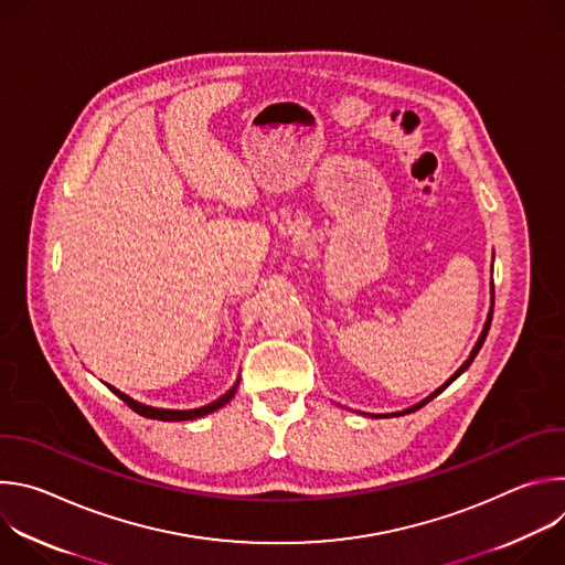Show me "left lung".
Wrapping results in <instances>:
<instances>
[{
	"label": "left lung",
	"instance_id": "1",
	"mask_svg": "<svg viewBox=\"0 0 565 565\" xmlns=\"http://www.w3.org/2000/svg\"><path fill=\"white\" fill-rule=\"evenodd\" d=\"M492 312H494V308H490V315H488V321H486V327H482V333H480V338H478V342H476V347H473V349H471V353H469V358H467V360H465V362H462V366H460V369H458V371H456V373H454V375H451V377H449V380H447V382H445V384H443V386H438V388H436V391H434V393H431V395H429V397H425V399H423V402H418V405H414V407H409V409H407V412H397V414H382V416H375V418H386V416H405V414H412V412H416V409H420V407H425V405H427V402H429V399H434V397H436V395H438V393H443V391H445V388H447V386H449V384H451V382H454V380H456V377H458V375H460V373H462V371H467V366H469V364H471V362H473V358H476V353H478V351H480V347H482V342H486V338H488V331H490V324H492Z\"/></svg>",
	"mask_w": 565,
	"mask_h": 565
}]
</instances>
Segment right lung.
Returning <instances> with one entry per match:
<instances>
[{
    "label": "right lung",
    "instance_id": "right-lung-1",
    "mask_svg": "<svg viewBox=\"0 0 565 565\" xmlns=\"http://www.w3.org/2000/svg\"><path fill=\"white\" fill-rule=\"evenodd\" d=\"M122 402L125 405L129 407V409H134L138 416H145V418H151V420H168V423H177V420H194V418H201V416H207V414H212V412H216V409H221L223 405H227V402L234 397V393H236V386H238V380H236V384L230 388V391H225L218 399H214V402H210V405H205V407H199V409H188V412H181V409H156V407H147V405H140V402H136L134 397H129V395H125L122 391H118L116 386H111V384H107Z\"/></svg>",
    "mask_w": 565,
    "mask_h": 565
}]
</instances>
